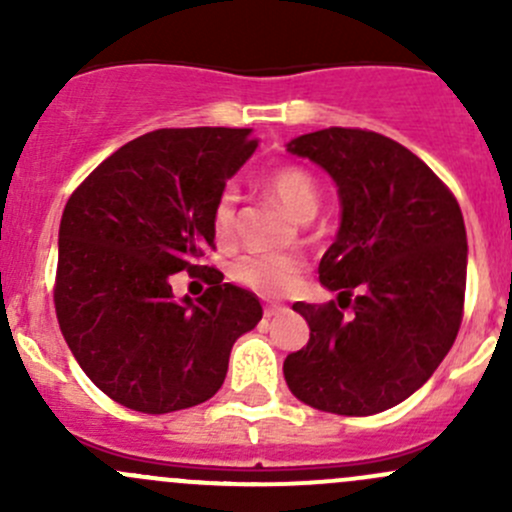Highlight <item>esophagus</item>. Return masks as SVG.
Returning a JSON list of instances; mask_svg holds the SVG:
<instances>
[{"instance_id":"esophagus-1","label":"esophagus","mask_w":512,"mask_h":512,"mask_svg":"<svg viewBox=\"0 0 512 512\" xmlns=\"http://www.w3.org/2000/svg\"><path fill=\"white\" fill-rule=\"evenodd\" d=\"M287 307H282V304H270V307H265V317L272 319V317H280V314H285Z\"/></svg>"}]
</instances>
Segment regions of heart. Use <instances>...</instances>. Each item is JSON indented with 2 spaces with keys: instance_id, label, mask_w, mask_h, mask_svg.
I'll use <instances>...</instances> for the list:
<instances>
[{
  "instance_id": "obj_1",
  "label": "heart",
  "mask_w": 512,
  "mask_h": 512,
  "mask_svg": "<svg viewBox=\"0 0 512 512\" xmlns=\"http://www.w3.org/2000/svg\"><path fill=\"white\" fill-rule=\"evenodd\" d=\"M267 190L272 198L285 208L287 215L302 223L304 218H314L319 208V188L312 173L297 165H285L267 175ZM213 232L220 242H227L235 232V193L225 190L213 208ZM302 275V262L287 255H252L240 257L232 267V277L240 285L255 289L265 297H280L297 285Z\"/></svg>"
}]
</instances>
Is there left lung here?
Here are the masks:
<instances>
[{"instance_id": "8db88e82", "label": "left lung", "mask_w": 512, "mask_h": 512, "mask_svg": "<svg viewBox=\"0 0 512 512\" xmlns=\"http://www.w3.org/2000/svg\"><path fill=\"white\" fill-rule=\"evenodd\" d=\"M287 151L327 170L342 205L319 262V282L339 304H292L309 342L285 359L287 386L319 411L379 414L421 389L456 342L463 213L421 158L381 133L324 128L292 138Z\"/></svg>"}]
</instances>
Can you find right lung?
I'll use <instances>...</instances> for the list:
<instances>
[{
    "label": "right lung",
    "instance_id": "obj_1",
    "mask_svg": "<svg viewBox=\"0 0 512 512\" xmlns=\"http://www.w3.org/2000/svg\"><path fill=\"white\" fill-rule=\"evenodd\" d=\"M255 148L250 128H160L118 148L66 203L56 317L86 376L126 409L208 401L232 344L262 319L260 299L218 270L195 302L170 285L215 247V203Z\"/></svg>",
    "mask_w": 512,
    "mask_h": 512
}]
</instances>
